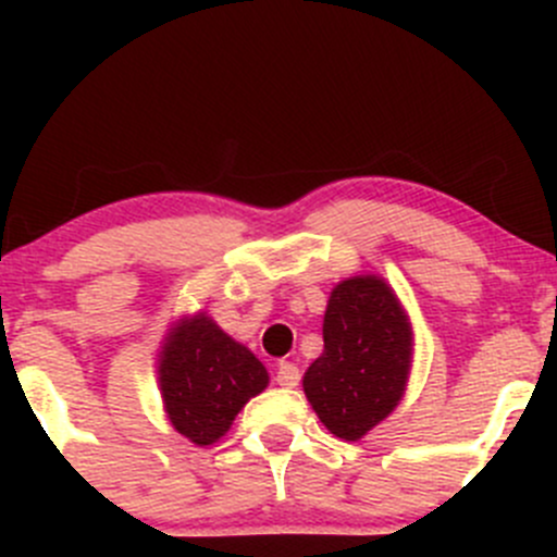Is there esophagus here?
<instances>
[{
	"label": "esophagus",
	"instance_id": "obj_1",
	"mask_svg": "<svg viewBox=\"0 0 557 557\" xmlns=\"http://www.w3.org/2000/svg\"><path fill=\"white\" fill-rule=\"evenodd\" d=\"M274 380H277V385H283V387H296L301 380L299 367L290 361H280L277 372H274Z\"/></svg>",
	"mask_w": 557,
	"mask_h": 557
}]
</instances>
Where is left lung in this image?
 <instances>
[{
  "instance_id": "1",
  "label": "left lung",
  "mask_w": 557,
  "mask_h": 557,
  "mask_svg": "<svg viewBox=\"0 0 557 557\" xmlns=\"http://www.w3.org/2000/svg\"><path fill=\"white\" fill-rule=\"evenodd\" d=\"M412 329L380 277L345 280L323 318V352L307 369L305 393L320 423L345 442L361 440L401 401Z\"/></svg>"
}]
</instances>
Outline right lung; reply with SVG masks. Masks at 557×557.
Instances as JSON below:
<instances>
[{
	"label": "right lung",
	"mask_w": 557,
	"mask_h": 557,
	"mask_svg": "<svg viewBox=\"0 0 557 557\" xmlns=\"http://www.w3.org/2000/svg\"><path fill=\"white\" fill-rule=\"evenodd\" d=\"M159 383L174 429L205 447L226 434L239 409L267 387L269 374L245 345L196 314L166 339Z\"/></svg>",
	"instance_id": "1"
}]
</instances>
